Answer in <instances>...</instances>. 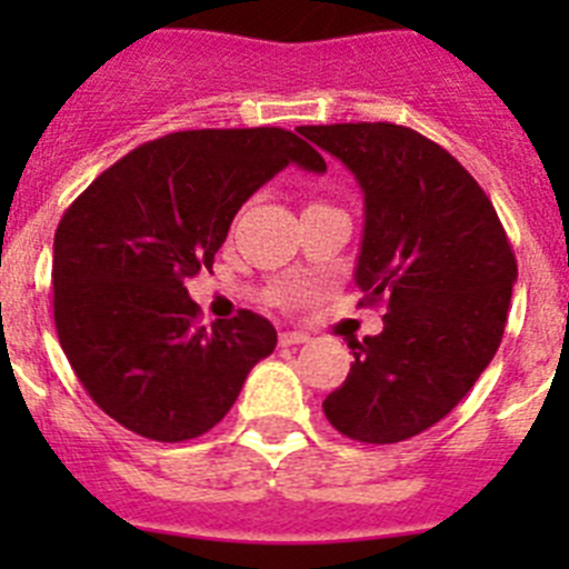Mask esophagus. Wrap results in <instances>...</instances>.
Wrapping results in <instances>:
<instances>
[{
    "instance_id": "1",
    "label": "esophagus",
    "mask_w": 569,
    "mask_h": 569,
    "mask_svg": "<svg viewBox=\"0 0 569 569\" xmlns=\"http://www.w3.org/2000/svg\"><path fill=\"white\" fill-rule=\"evenodd\" d=\"M310 336L308 333H299V330H288V333L279 336V345L281 347H293V345H308Z\"/></svg>"
}]
</instances>
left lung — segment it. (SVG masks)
I'll return each mask as SVG.
<instances>
[{
    "instance_id": "1",
    "label": "left lung",
    "mask_w": 569,
    "mask_h": 569,
    "mask_svg": "<svg viewBox=\"0 0 569 569\" xmlns=\"http://www.w3.org/2000/svg\"><path fill=\"white\" fill-rule=\"evenodd\" d=\"M365 193L356 284L385 330L353 341L325 416L347 439L393 445L445 419L501 345L516 256L496 208L453 156L390 122L305 124Z\"/></svg>"
}]
</instances>
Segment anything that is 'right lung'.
<instances>
[{
  "label": "right lung",
  "mask_w": 569,
  "mask_h": 569,
  "mask_svg": "<svg viewBox=\"0 0 569 569\" xmlns=\"http://www.w3.org/2000/svg\"><path fill=\"white\" fill-rule=\"evenodd\" d=\"M328 164L290 130H179L130 150L64 210L53 239L59 345L88 396L133 433L188 441L224 419L276 328L239 310L199 328L184 281L279 170Z\"/></svg>",
  "instance_id": "1"
}]
</instances>
